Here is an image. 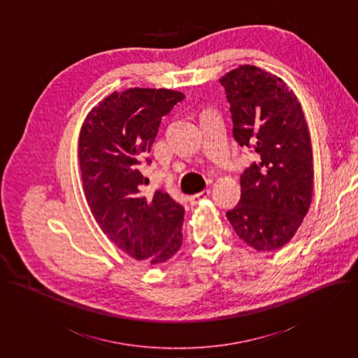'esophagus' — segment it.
<instances>
[{"label": "esophagus", "mask_w": 358, "mask_h": 358, "mask_svg": "<svg viewBox=\"0 0 358 358\" xmlns=\"http://www.w3.org/2000/svg\"><path fill=\"white\" fill-rule=\"evenodd\" d=\"M209 195H210V189H203L202 192L189 196V203H191V205H196V203H199L201 201L206 199Z\"/></svg>", "instance_id": "esophagus-1"}]
</instances>
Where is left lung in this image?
Instances as JSON below:
<instances>
[{
    "mask_svg": "<svg viewBox=\"0 0 358 358\" xmlns=\"http://www.w3.org/2000/svg\"><path fill=\"white\" fill-rule=\"evenodd\" d=\"M232 134L257 153L241 176V199L227 212L236 235L259 252L281 249L307 215L314 191L313 148L300 102L285 81L242 65L220 78Z\"/></svg>",
    "mask_w": 358,
    "mask_h": 358,
    "instance_id": "left-lung-1",
    "label": "left lung"
}]
</instances>
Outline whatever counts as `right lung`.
I'll return each mask as SVG.
<instances>
[{"instance_id":"1","label":"right lung","mask_w":358,"mask_h":358,"mask_svg":"<svg viewBox=\"0 0 358 358\" xmlns=\"http://www.w3.org/2000/svg\"><path fill=\"white\" fill-rule=\"evenodd\" d=\"M185 95L167 88L112 92L87 115L78 138V163L88 208L103 234L126 255L146 264L173 257L182 243L184 208L157 189L141 196L140 171L162 117Z\"/></svg>"}]
</instances>
